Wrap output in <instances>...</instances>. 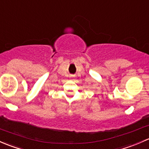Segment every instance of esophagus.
<instances>
[{"label":"esophagus","instance_id":"obj_1","mask_svg":"<svg viewBox=\"0 0 149 149\" xmlns=\"http://www.w3.org/2000/svg\"><path fill=\"white\" fill-rule=\"evenodd\" d=\"M71 77H72V76H71Z\"/></svg>","mask_w":149,"mask_h":149}]
</instances>
